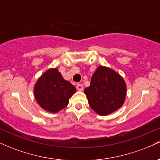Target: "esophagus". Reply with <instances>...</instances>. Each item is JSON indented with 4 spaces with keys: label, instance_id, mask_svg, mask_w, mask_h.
Returning <instances> with one entry per match:
<instances>
[{
    "label": "esophagus",
    "instance_id": "34e87169",
    "mask_svg": "<svg viewBox=\"0 0 160 160\" xmlns=\"http://www.w3.org/2000/svg\"><path fill=\"white\" fill-rule=\"evenodd\" d=\"M77 89H78V91H82L83 90V86H82V84H77Z\"/></svg>",
    "mask_w": 160,
    "mask_h": 160
}]
</instances>
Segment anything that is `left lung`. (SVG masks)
Instances as JSON below:
<instances>
[{
	"label": "left lung",
	"mask_w": 160,
	"mask_h": 160,
	"mask_svg": "<svg viewBox=\"0 0 160 160\" xmlns=\"http://www.w3.org/2000/svg\"><path fill=\"white\" fill-rule=\"evenodd\" d=\"M84 92L92 109L98 115L107 116L122 106L126 96V84L118 73L100 65Z\"/></svg>",
	"instance_id": "obj_1"
}]
</instances>
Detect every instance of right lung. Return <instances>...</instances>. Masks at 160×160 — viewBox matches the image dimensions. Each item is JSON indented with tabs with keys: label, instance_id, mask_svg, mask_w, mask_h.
<instances>
[{
	"label": "right lung",
	"instance_id": "right-lung-1",
	"mask_svg": "<svg viewBox=\"0 0 160 160\" xmlns=\"http://www.w3.org/2000/svg\"><path fill=\"white\" fill-rule=\"evenodd\" d=\"M76 88L62 78L57 68H49L37 80L34 94L37 102L45 111L57 113L68 104Z\"/></svg>",
	"mask_w": 160,
	"mask_h": 160
}]
</instances>
